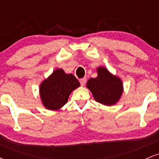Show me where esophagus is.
<instances>
[{"label": "esophagus", "mask_w": 159, "mask_h": 159, "mask_svg": "<svg viewBox=\"0 0 159 159\" xmlns=\"http://www.w3.org/2000/svg\"><path fill=\"white\" fill-rule=\"evenodd\" d=\"M86 82H87V78H81V79H80V83H81V84L82 86H84Z\"/></svg>", "instance_id": "esophagus-1"}]
</instances>
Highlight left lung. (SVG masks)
<instances>
[{"instance_id": "obj_1", "label": "left lung", "mask_w": 159, "mask_h": 159, "mask_svg": "<svg viewBox=\"0 0 159 159\" xmlns=\"http://www.w3.org/2000/svg\"><path fill=\"white\" fill-rule=\"evenodd\" d=\"M97 72V77L88 80L87 88L92 92L96 102L105 105H114L123 93L121 80L104 67H98Z\"/></svg>"}]
</instances>
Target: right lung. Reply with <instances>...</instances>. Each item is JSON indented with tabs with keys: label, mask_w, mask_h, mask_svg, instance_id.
Instances as JSON below:
<instances>
[{
	"label": "right lung",
	"mask_w": 159,
	"mask_h": 159,
	"mask_svg": "<svg viewBox=\"0 0 159 159\" xmlns=\"http://www.w3.org/2000/svg\"><path fill=\"white\" fill-rule=\"evenodd\" d=\"M80 86L73 75L66 74L63 69H56L40 85V97L49 110H57L68 101L72 90Z\"/></svg>",
	"instance_id": "add662e5"
}]
</instances>
